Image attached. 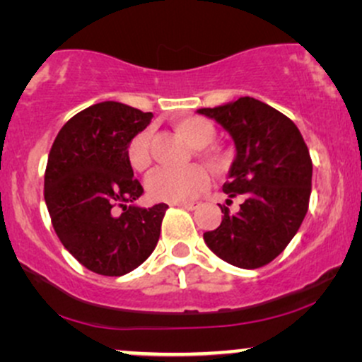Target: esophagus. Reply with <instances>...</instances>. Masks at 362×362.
I'll use <instances>...</instances> for the list:
<instances>
[{"instance_id": "esophagus-1", "label": "esophagus", "mask_w": 362, "mask_h": 362, "mask_svg": "<svg viewBox=\"0 0 362 362\" xmlns=\"http://www.w3.org/2000/svg\"><path fill=\"white\" fill-rule=\"evenodd\" d=\"M176 206L185 208V210H197L199 206L198 202H185V203H176Z\"/></svg>"}]
</instances>
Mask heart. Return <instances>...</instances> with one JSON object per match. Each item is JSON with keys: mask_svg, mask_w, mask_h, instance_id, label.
<instances>
[{"mask_svg": "<svg viewBox=\"0 0 362 362\" xmlns=\"http://www.w3.org/2000/svg\"><path fill=\"white\" fill-rule=\"evenodd\" d=\"M177 134L194 147V152L211 168L218 169L225 164V156L216 147L208 144L215 139L214 123L199 117H189L174 125ZM127 160L137 173H146L151 165L148 152V132H139L127 146ZM205 169L199 165H188L185 169H157L146 181V189L156 202L182 203L194 198L206 186Z\"/></svg>", "mask_w": 362, "mask_h": 362, "instance_id": "heart-1", "label": "heart"}]
</instances>
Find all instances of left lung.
Here are the masks:
<instances>
[{"label":"left lung","instance_id":"obj_1","mask_svg":"<svg viewBox=\"0 0 362 362\" xmlns=\"http://www.w3.org/2000/svg\"><path fill=\"white\" fill-rule=\"evenodd\" d=\"M198 113L230 134L235 159L223 193L244 198L237 214L220 205L222 223L203 233L205 244L242 269L269 264L290 244L308 211L312 159L307 144L286 115L250 96Z\"/></svg>","mask_w":362,"mask_h":362}]
</instances>
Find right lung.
I'll return each mask as SVG.
<instances>
[{"label":"right lung","instance_id":"add662e5","mask_svg":"<svg viewBox=\"0 0 362 362\" xmlns=\"http://www.w3.org/2000/svg\"><path fill=\"white\" fill-rule=\"evenodd\" d=\"M152 117L118 101L96 103L74 115L50 148L44 197L54 230L96 274L130 273L159 240L168 205H134L144 188L127 160V146Z\"/></svg>","mask_w":362,"mask_h":362}]
</instances>
